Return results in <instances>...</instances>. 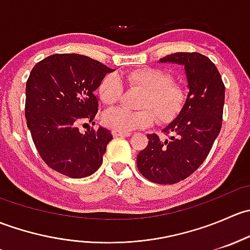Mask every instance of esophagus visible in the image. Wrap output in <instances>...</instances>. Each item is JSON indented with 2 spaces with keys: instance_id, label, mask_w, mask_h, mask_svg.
<instances>
[{
  "instance_id": "1",
  "label": "esophagus",
  "mask_w": 250,
  "mask_h": 250,
  "mask_svg": "<svg viewBox=\"0 0 250 250\" xmlns=\"http://www.w3.org/2000/svg\"><path fill=\"white\" fill-rule=\"evenodd\" d=\"M113 137H129V132H120V130H112Z\"/></svg>"
}]
</instances>
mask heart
Returning a JSON list of instances; mask_svg holds the SVG:
<instances>
[{
    "instance_id": "obj_1",
    "label": "heart",
    "mask_w": 250,
    "mask_h": 250,
    "mask_svg": "<svg viewBox=\"0 0 250 250\" xmlns=\"http://www.w3.org/2000/svg\"><path fill=\"white\" fill-rule=\"evenodd\" d=\"M125 81L130 88L140 89L138 100L140 110L129 111L121 107L105 111L103 123L120 132L147 128L155 123L168 125L179 117L188 103V90L181 83L173 80L168 71L157 67H138L125 72ZM98 97L104 104L112 105L121 99L122 83L116 74H107L100 80Z\"/></svg>"
}]
</instances>
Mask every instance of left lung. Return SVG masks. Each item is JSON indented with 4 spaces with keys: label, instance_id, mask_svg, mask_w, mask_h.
<instances>
[{
    "label": "left lung",
    "instance_id": "1",
    "mask_svg": "<svg viewBox=\"0 0 250 250\" xmlns=\"http://www.w3.org/2000/svg\"><path fill=\"white\" fill-rule=\"evenodd\" d=\"M160 62L184 65L190 92L185 109L163 130L168 139L148 134L137 166L147 180L172 185L197 170L210 152L223 125L225 85L214 62L201 53H174Z\"/></svg>",
    "mask_w": 250,
    "mask_h": 250
}]
</instances>
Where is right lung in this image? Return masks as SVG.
Segmentation results:
<instances>
[{
	"instance_id": "right-lung-1",
	"label": "right lung",
	"mask_w": 250,
	"mask_h": 250,
	"mask_svg": "<svg viewBox=\"0 0 250 250\" xmlns=\"http://www.w3.org/2000/svg\"><path fill=\"white\" fill-rule=\"evenodd\" d=\"M113 71L81 54H53L37 62L26 81L25 117L32 140L44 163L69 178H85L103 163L110 130L78 125L93 122L98 112L94 90Z\"/></svg>"
}]
</instances>
